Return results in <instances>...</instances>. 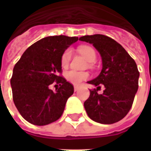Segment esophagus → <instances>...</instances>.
Masks as SVG:
<instances>
[{
  "instance_id": "esophagus-1",
  "label": "esophagus",
  "mask_w": 151,
  "mask_h": 151,
  "mask_svg": "<svg viewBox=\"0 0 151 151\" xmlns=\"http://www.w3.org/2000/svg\"><path fill=\"white\" fill-rule=\"evenodd\" d=\"M78 89H79L78 86H74V91H78Z\"/></svg>"
}]
</instances>
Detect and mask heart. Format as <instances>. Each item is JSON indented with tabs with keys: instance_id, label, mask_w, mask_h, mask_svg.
Returning <instances> with one entry per match:
<instances>
[{
	"instance_id": "1",
	"label": "heart",
	"mask_w": 151,
	"mask_h": 151,
	"mask_svg": "<svg viewBox=\"0 0 151 151\" xmlns=\"http://www.w3.org/2000/svg\"><path fill=\"white\" fill-rule=\"evenodd\" d=\"M78 52L85 56L89 62L94 63L96 60V52L92 47L87 46V45H82V46H80L78 47ZM72 53L71 48H67L63 52L61 58H60V63H61V66L63 68H65L69 65L71 57H72ZM65 77L69 82H70L73 84L78 85L88 78V73L86 72H78V71H75V70H69L66 73Z\"/></svg>"
}]
</instances>
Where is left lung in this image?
<instances>
[{"label": "left lung", "instance_id": "8db88e82", "mask_svg": "<svg viewBox=\"0 0 151 151\" xmlns=\"http://www.w3.org/2000/svg\"><path fill=\"white\" fill-rule=\"evenodd\" d=\"M79 40L93 44L103 63L99 75L87 82L98 87L90 91V97L84 103L86 111L98 123L118 122L129 111L138 89L139 72L136 62L120 43L106 35H85ZM101 85L105 91L98 94Z\"/></svg>", "mask_w": 151, "mask_h": 151}]
</instances>
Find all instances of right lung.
Listing matches in <instances>:
<instances>
[{
    "mask_svg": "<svg viewBox=\"0 0 151 151\" xmlns=\"http://www.w3.org/2000/svg\"><path fill=\"white\" fill-rule=\"evenodd\" d=\"M78 37L48 36L26 50L13 70V99L21 116L35 125H46L61 116L67 99L73 94V86L61 73L60 58ZM60 86L53 92L49 86ZM57 86V85H56Z\"/></svg>",
    "mask_w": 151,
    "mask_h": 151,
    "instance_id": "add662e5",
    "label": "right lung"
}]
</instances>
